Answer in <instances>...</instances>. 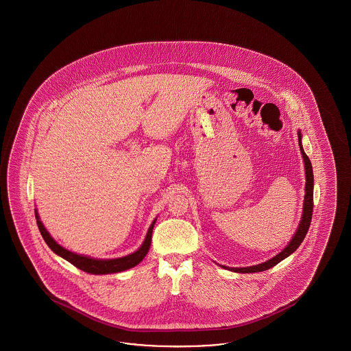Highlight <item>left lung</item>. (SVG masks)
Returning a JSON list of instances; mask_svg holds the SVG:
<instances>
[{"mask_svg":"<svg viewBox=\"0 0 351 351\" xmlns=\"http://www.w3.org/2000/svg\"><path fill=\"white\" fill-rule=\"evenodd\" d=\"M299 136V146H300L301 154L304 158V163H305V200H304V212H302V217H301L300 225L298 232L293 235L292 241L288 243V246L284 249L282 252H279L276 256H274L272 259H269L265 263L256 265V266H251V267H242V268H229L230 271L234 272H241V274H250V272H261V271H266L268 268L276 266L279 262H282L287 256H289L293 251L301 245V242L304 241L305 235L308 233L311 221H312V213H313V168H312V163L308 158V155L302 150L301 146V134L299 132L298 134ZM223 268H228L226 266H222Z\"/></svg>","mask_w":351,"mask_h":351,"instance_id":"1","label":"left lung"}]
</instances>
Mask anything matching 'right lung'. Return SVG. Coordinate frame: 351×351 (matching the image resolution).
Returning a JSON list of instances; mask_svg holds the SVG:
<instances>
[{
  "instance_id": "add662e5",
  "label": "right lung",
  "mask_w": 351,
  "mask_h": 351,
  "mask_svg": "<svg viewBox=\"0 0 351 351\" xmlns=\"http://www.w3.org/2000/svg\"><path fill=\"white\" fill-rule=\"evenodd\" d=\"M35 218H36V223H38L39 232L42 234L45 242L49 245L51 250L53 251L55 254L60 255L62 258H64L66 261H68L71 265H73L75 267L80 268V269H83V271L88 272V274H95V275L121 272V271H125V269H129V268L136 266L146 256V254L149 252L151 245V235H152V229H154V223H155V221L151 223L150 229H149L147 235H146V239H145L143 245L139 247V250L135 251V252L128 255V256H123V258L102 261V259H92V258L77 255L75 252L66 250L64 247L58 245L53 241V238L49 234V232L45 229V226L39 221L38 213H35Z\"/></svg>"
}]
</instances>
